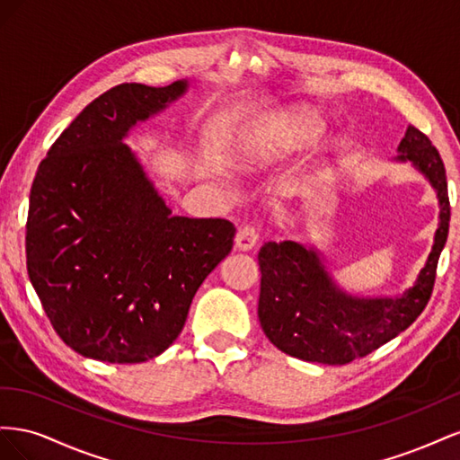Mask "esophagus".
I'll list each match as a JSON object with an SVG mask.
<instances>
[{"instance_id": "1", "label": "esophagus", "mask_w": 460, "mask_h": 460, "mask_svg": "<svg viewBox=\"0 0 460 460\" xmlns=\"http://www.w3.org/2000/svg\"><path fill=\"white\" fill-rule=\"evenodd\" d=\"M259 242V232L255 225H243L240 226L238 234H235V247L242 249V252H249L253 249Z\"/></svg>"}]
</instances>
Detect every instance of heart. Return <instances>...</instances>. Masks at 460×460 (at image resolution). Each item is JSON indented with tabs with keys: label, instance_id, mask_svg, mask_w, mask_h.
<instances>
[{
	"label": "heart",
	"instance_id": "obj_1",
	"mask_svg": "<svg viewBox=\"0 0 460 460\" xmlns=\"http://www.w3.org/2000/svg\"><path fill=\"white\" fill-rule=\"evenodd\" d=\"M323 130L320 120L307 111H289L272 120L267 128L255 134L242 151V164L253 166L280 153L294 151L313 140Z\"/></svg>",
	"mask_w": 460,
	"mask_h": 460
}]
</instances>
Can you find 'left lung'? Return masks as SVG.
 Masks as SVG:
<instances>
[{
  "instance_id": "left-lung-1",
  "label": "left lung",
  "mask_w": 460,
  "mask_h": 460,
  "mask_svg": "<svg viewBox=\"0 0 460 460\" xmlns=\"http://www.w3.org/2000/svg\"><path fill=\"white\" fill-rule=\"evenodd\" d=\"M399 151L397 159L424 172L439 198V228L419 280L401 297L357 299L332 284L313 249L296 242L264 243L259 252V320L280 351L311 363L347 365L399 336L426 309L449 234L447 178L439 151L419 128H407Z\"/></svg>"
}]
</instances>
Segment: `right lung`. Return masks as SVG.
<instances>
[{"mask_svg": "<svg viewBox=\"0 0 460 460\" xmlns=\"http://www.w3.org/2000/svg\"><path fill=\"white\" fill-rule=\"evenodd\" d=\"M186 82L107 90L41 159L26 269L53 330L103 363H144L182 332L198 288L234 245L225 218L172 217L122 142Z\"/></svg>", "mask_w": 460, "mask_h": 460, "instance_id": "right-lung-1", "label": "right lung"}]
</instances>
